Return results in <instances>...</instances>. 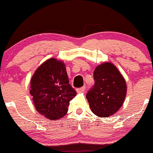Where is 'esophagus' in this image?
<instances>
[{
  "label": "esophagus",
  "instance_id": "1",
  "mask_svg": "<svg viewBox=\"0 0 153 153\" xmlns=\"http://www.w3.org/2000/svg\"><path fill=\"white\" fill-rule=\"evenodd\" d=\"M85 89V86H82V87L79 88H77L76 89V91L78 92V93H81V92L84 91Z\"/></svg>",
  "mask_w": 153,
  "mask_h": 153
}]
</instances>
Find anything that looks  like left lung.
Returning a JSON list of instances; mask_svg holds the SVG:
<instances>
[{
	"mask_svg": "<svg viewBox=\"0 0 153 153\" xmlns=\"http://www.w3.org/2000/svg\"><path fill=\"white\" fill-rule=\"evenodd\" d=\"M94 79V85L86 94L91 110L99 117L113 115L126 97L124 78L114 65L105 62L95 68Z\"/></svg>",
	"mask_w": 153,
	"mask_h": 153,
	"instance_id": "left-lung-1",
	"label": "left lung"
}]
</instances>
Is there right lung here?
Here are the masks:
<instances>
[{
	"instance_id": "obj_1",
	"label": "right lung",
	"mask_w": 153,
	"mask_h": 153,
	"mask_svg": "<svg viewBox=\"0 0 153 153\" xmlns=\"http://www.w3.org/2000/svg\"><path fill=\"white\" fill-rule=\"evenodd\" d=\"M30 94L38 112L55 120L66 114L76 92L69 84L64 63L52 58L39 66L33 74Z\"/></svg>"
}]
</instances>
